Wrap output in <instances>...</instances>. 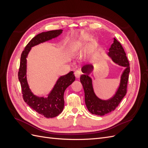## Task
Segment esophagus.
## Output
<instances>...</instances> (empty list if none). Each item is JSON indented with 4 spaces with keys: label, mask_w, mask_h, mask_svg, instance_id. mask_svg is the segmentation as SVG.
<instances>
[{
    "label": "esophagus",
    "mask_w": 148,
    "mask_h": 148,
    "mask_svg": "<svg viewBox=\"0 0 148 148\" xmlns=\"http://www.w3.org/2000/svg\"><path fill=\"white\" fill-rule=\"evenodd\" d=\"M81 71H80L79 70H77V71H75V77L77 78H79V77H80V75H81Z\"/></svg>",
    "instance_id": "esophagus-1"
}]
</instances>
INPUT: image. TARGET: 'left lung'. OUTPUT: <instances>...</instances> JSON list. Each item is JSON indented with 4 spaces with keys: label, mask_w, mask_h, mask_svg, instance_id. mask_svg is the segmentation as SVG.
I'll list each match as a JSON object with an SVG mask.
<instances>
[{
    "label": "left lung",
    "mask_w": 148,
    "mask_h": 148,
    "mask_svg": "<svg viewBox=\"0 0 148 148\" xmlns=\"http://www.w3.org/2000/svg\"><path fill=\"white\" fill-rule=\"evenodd\" d=\"M106 55L110 58L114 63L125 67L121 75L119 86L115 95L109 99H102L95 92L92 79L89 77L95 69L93 64H87L83 66L82 71L83 74L80 77L84 91L85 104L89 112L94 115L102 116L111 112L115 109L127 93V86L130 73L129 62L124 49L121 44L114 38V43L109 49Z\"/></svg>",
    "instance_id": "left-lung-1"
}]
</instances>
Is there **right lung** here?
I'll return each instance as SVG.
<instances>
[{"mask_svg":"<svg viewBox=\"0 0 148 148\" xmlns=\"http://www.w3.org/2000/svg\"><path fill=\"white\" fill-rule=\"evenodd\" d=\"M63 30H52L42 32L34 36L22 52L18 71V79L21 84L25 102L31 109L46 118H53L59 115L64 107V95L67 87L75 80L73 71L58 78L47 97L36 95L29 88L27 79V59L33 47L44 43L60 36Z\"/></svg>","mask_w":148,"mask_h":148,"instance_id":"1","label":"right lung"}]
</instances>
